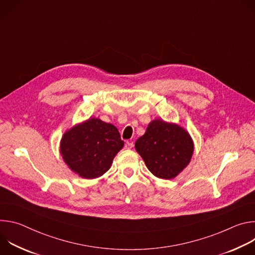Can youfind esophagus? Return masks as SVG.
I'll use <instances>...</instances> for the list:
<instances>
[{"mask_svg":"<svg viewBox=\"0 0 255 255\" xmlns=\"http://www.w3.org/2000/svg\"><path fill=\"white\" fill-rule=\"evenodd\" d=\"M133 146H134V143L132 141H127L125 144L126 149H131V148H133Z\"/></svg>","mask_w":255,"mask_h":255,"instance_id":"esophagus-1","label":"esophagus"}]
</instances>
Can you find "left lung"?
<instances>
[{
  "mask_svg": "<svg viewBox=\"0 0 255 255\" xmlns=\"http://www.w3.org/2000/svg\"><path fill=\"white\" fill-rule=\"evenodd\" d=\"M135 149L152 174L170 179L189 164L194 142L188 131L177 124L156 119L136 140Z\"/></svg>",
  "mask_w": 255,
  "mask_h": 255,
  "instance_id": "left-lung-1",
  "label": "left lung"
}]
</instances>
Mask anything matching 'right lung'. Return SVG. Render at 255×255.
<instances>
[{
  "instance_id": "obj_1",
  "label": "right lung",
  "mask_w": 255,
  "mask_h": 255,
  "mask_svg": "<svg viewBox=\"0 0 255 255\" xmlns=\"http://www.w3.org/2000/svg\"><path fill=\"white\" fill-rule=\"evenodd\" d=\"M123 146L124 141L114 125L90 118L63 134L60 153L72 171L91 179L109 170Z\"/></svg>"
}]
</instances>
